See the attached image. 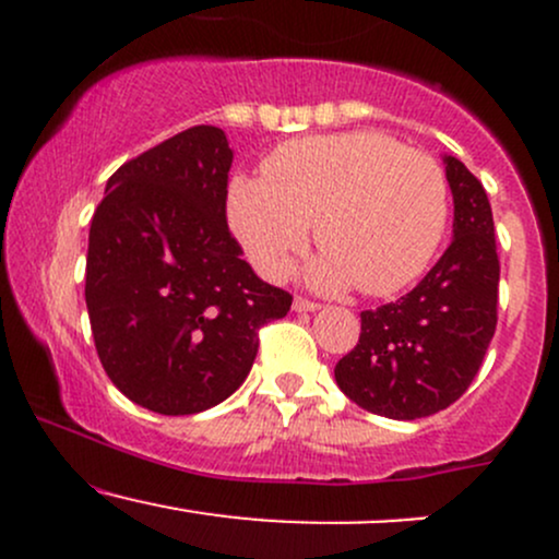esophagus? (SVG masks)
<instances>
[{
  "label": "esophagus",
  "instance_id": "obj_1",
  "mask_svg": "<svg viewBox=\"0 0 559 559\" xmlns=\"http://www.w3.org/2000/svg\"><path fill=\"white\" fill-rule=\"evenodd\" d=\"M318 307H320L318 301H312V299H307V297L294 299V310H297V312H316Z\"/></svg>",
  "mask_w": 559,
  "mask_h": 559
}]
</instances>
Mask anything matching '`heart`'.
Wrapping results in <instances>:
<instances>
[{"label": "heart", "instance_id": "b5f03b06", "mask_svg": "<svg viewBox=\"0 0 559 559\" xmlns=\"http://www.w3.org/2000/svg\"><path fill=\"white\" fill-rule=\"evenodd\" d=\"M265 178L239 176L228 221L265 278L281 281L316 239L325 249L312 278L389 297L431 265L449 223L447 173L428 152L378 131L294 139L262 163Z\"/></svg>", "mask_w": 559, "mask_h": 559}]
</instances>
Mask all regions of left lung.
I'll return each mask as SVG.
<instances>
[{"mask_svg": "<svg viewBox=\"0 0 559 559\" xmlns=\"http://www.w3.org/2000/svg\"><path fill=\"white\" fill-rule=\"evenodd\" d=\"M454 239L413 292L360 312V342L336 365L338 389L368 413L415 420L447 409L476 378L497 331L499 254L486 189L447 157Z\"/></svg>", "mask_w": 559, "mask_h": 559, "instance_id": "obj_1", "label": "left lung"}]
</instances>
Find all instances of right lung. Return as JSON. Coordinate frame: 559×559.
Returning a JSON list of instances; mask_svg holds the SVG:
<instances>
[{
  "mask_svg": "<svg viewBox=\"0 0 559 559\" xmlns=\"http://www.w3.org/2000/svg\"><path fill=\"white\" fill-rule=\"evenodd\" d=\"M230 163L221 128H186L120 165L94 210L96 355L152 413L194 415L228 400L252 370L262 325L292 310V294L260 281L230 234Z\"/></svg>",
  "mask_w": 559,
  "mask_h": 559,
  "instance_id": "add662e5",
  "label": "right lung"
}]
</instances>
